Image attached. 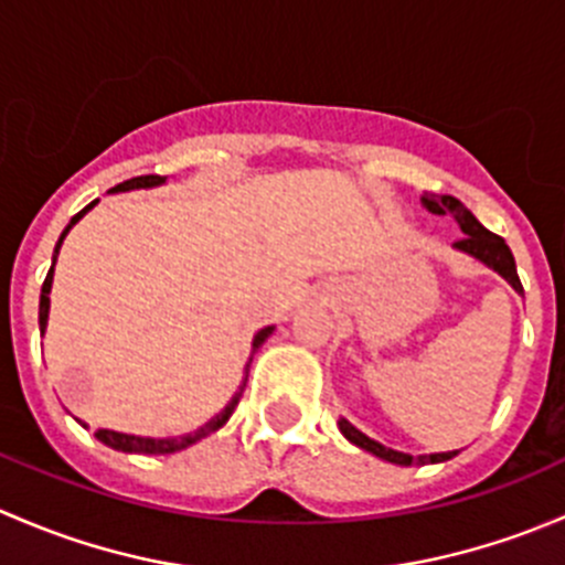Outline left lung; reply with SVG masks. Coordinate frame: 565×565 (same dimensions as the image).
<instances>
[{
  "label": "left lung",
  "instance_id": "1",
  "mask_svg": "<svg viewBox=\"0 0 565 565\" xmlns=\"http://www.w3.org/2000/svg\"><path fill=\"white\" fill-rule=\"evenodd\" d=\"M424 204L431 210V213H440V215L451 213L454 218H457V224L461 226V232H465V237L457 241V248L467 250V254H472L476 259H481L483 265H489L492 270H498L500 276H503L505 281L516 289V292H522V281H520V276H516L514 254H511V248L505 246L503 237L494 235V232H489V230H483V226L478 224L476 215H472L470 210L459 202V199L440 196V193L426 191ZM339 429H341V435H344L350 443H355L358 448H363V451L374 454V457H380L385 461H393V465H413V461H418V465H429V461H446V459L457 457V451L429 454V457H413V454L393 451V448H385L383 443L372 440V437H366L363 431H358L347 418H339Z\"/></svg>",
  "mask_w": 565,
  "mask_h": 565
}]
</instances>
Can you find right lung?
Returning <instances> with one entry per match:
<instances>
[{
    "label": "right lung",
    "instance_id": "add662e5",
    "mask_svg": "<svg viewBox=\"0 0 565 565\" xmlns=\"http://www.w3.org/2000/svg\"><path fill=\"white\" fill-rule=\"evenodd\" d=\"M163 180H167V177H161V174H141V177H130V180H125V182H119V185H114L111 191H130V188H150V185H161ZM95 202H98V199H95ZM95 202H89L87 207L82 210V213L73 215L71 224L65 226V232H62V235H60V243H56V248H54V262H56V254H60L62 241H65V235H67V232H71V226L76 224V221L82 218V215L87 213V210H93V204H95ZM51 278H54V265H51L49 276H45V281H43V289H40V330H45V319H49V292H51ZM270 333H273V328L259 330V333H256V339H254V350H256V347H259L262 341H265L267 335H270ZM246 380H248V377H246ZM243 388H246V383L241 385V391H237L235 396H232V402L226 404V407L221 409V413L215 415L213 420H207V424H204L202 429L191 431V435L169 437V440H152V437H136V435H122V431L98 429V431H95V437H98V440L104 443V446L114 448V451H125V454H174V451H182V448L193 446V443H199V440H202V437L213 435L215 429H221V426H224L226 420H230V415L235 413L237 402H241ZM84 426H87V424H84Z\"/></svg>",
    "mask_w": 565,
    "mask_h": 565
}]
</instances>
